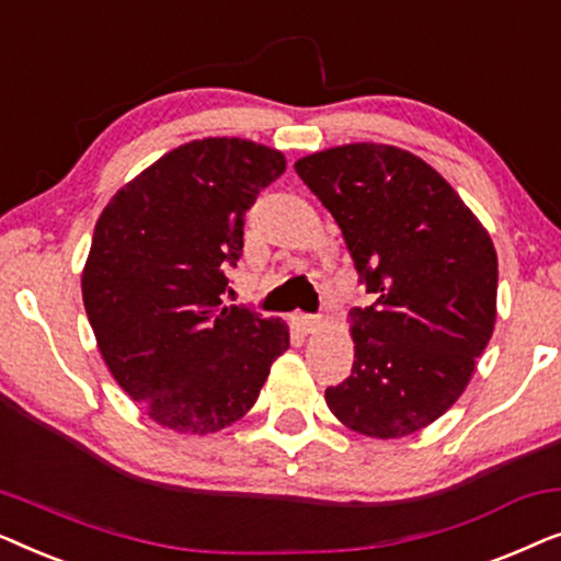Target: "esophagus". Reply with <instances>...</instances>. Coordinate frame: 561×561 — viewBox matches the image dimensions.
I'll return each mask as SVG.
<instances>
[{
    "instance_id": "obj_1",
    "label": "esophagus",
    "mask_w": 561,
    "mask_h": 561,
    "mask_svg": "<svg viewBox=\"0 0 561 561\" xmlns=\"http://www.w3.org/2000/svg\"><path fill=\"white\" fill-rule=\"evenodd\" d=\"M294 324L298 332H304V334H313V332H319V329H324V321H321L319 317H311V313H296Z\"/></svg>"
}]
</instances>
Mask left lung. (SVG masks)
<instances>
[{"label": "left lung", "instance_id": "8db88e82", "mask_svg": "<svg viewBox=\"0 0 561 561\" xmlns=\"http://www.w3.org/2000/svg\"><path fill=\"white\" fill-rule=\"evenodd\" d=\"M294 168L375 294L350 311L355 363L327 388L329 411L373 439L421 432L465 393L493 336V240L442 173L396 145H336Z\"/></svg>", "mask_w": 561, "mask_h": 561}]
</instances>
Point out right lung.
I'll return each instance as SVG.
<instances>
[{
    "instance_id": "1",
    "label": "right lung",
    "mask_w": 561,
    "mask_h": 561,
    "mask_svg": "<svg viewBox=\"0 0 561 561\" xmlns=\"http://www.w3.org/2000/svg\"><path fill=\"white\" fill-rule=\"evenodd\" d=\"M286 156L242 137L165 152L99 214L81 273L96 347L156 424L214 434L255 405L288 324L221 306V265L242 255L244 211Z\"/></svg>"
}]
</instances>
